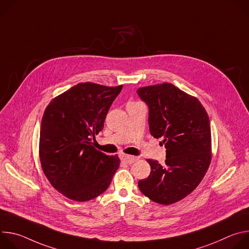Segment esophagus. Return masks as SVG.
Masks as SVG:
<instances>
[{
  "label": "esophagus",
  "mask_w": 249,
  "mask_h": 249,
  "mask_svg": "<svg viewBox=\"0 0 249 249\" xmlns=\"http://www.w3.org/2000/svg\"><path fill=\"white\" fill-rule=\"evenodd\" d=\"M120 159H121L122 161L131 164V163H133L134 161L138 160L139 158H138V157H133V156H128V155H121V156H120Z\"/></svg>",
  "instance_id": "34e87169"
}]
</instances>
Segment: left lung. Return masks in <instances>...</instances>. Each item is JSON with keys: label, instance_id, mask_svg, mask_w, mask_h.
Returning a JSON list of instances; mask_svg holds the SVG:
<instances>
[{"label": "left lung", "instance_id": "1", "mask_svg": "<svg viewBox=\"0 0 249 249\" xmlns=\"http://www.w3.org/2000/svg\"><path fill=\"white\" fill-rule=\"evenodd\" d=\"M139 97L149 107L150 133L163 139L164 164L147 160L151 173L138 182L152 201L169 205L190 194L211 162V127L201 102L172 84L140 88Z\"/></svg>", "mask_w": 249, "mask_h": 249}]
</instances>
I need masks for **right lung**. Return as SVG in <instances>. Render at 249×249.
Segmentation results:
<instances>
[{
	"label": "right lung",
	"mask_w": 249,
	"mask_h": 249,
	"mask_svg": "<svg viewBox=\"0 0 249 249\" xmlns=\"http://www.w3.org/2000/svg\"><path fill=\"white\" fill-rule=\"evenodd\" d=\"M123 86L81 83L55 97L40 126L39 157L52 186L67 198L85 202L108 188L119 167L117 156L93 147L110 106Z\"/></svg>",
	"instance_id": "1"
}]
</instances>
